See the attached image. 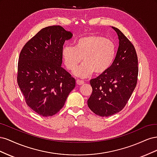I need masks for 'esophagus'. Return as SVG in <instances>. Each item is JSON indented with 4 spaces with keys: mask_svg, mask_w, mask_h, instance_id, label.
<instances>
[{
    "mask_svg": "<svg viewBox=\"0 0 157 157\" xmlns=\"http://www.w3.org/2000/svg\"><path fill=\"white\" fill-rule=\"evenodd\" d=\"M77 85H82V84H83L84 83V82L83 81V80H79V79H77Z\"/></svg>",
    "mask_w": 157,
    "mask_h": 157,
    "instance_id": "1",
    "label": "esophagus"
}]
</instances>
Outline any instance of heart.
<instances>
[{"label": "heart", "mask_w": 157, "mask_h": 157, "mask_svg": "<svg viewBox=\"0 0 157 157\" xmlns=\"http://www.w3.org/2000/svg\"><path fill=\"white\" fill-rule=\"evenodd\" d=\"M114 42L100 35H89L80 38L73 46L66 45L62 50L64 63L69 70H74L81 62L84 63L75 71L79 77H87L94 72L101 75L111 67L116 56Z\"/></svg>", "instance_id": "b5f03b06"}]
</instances>
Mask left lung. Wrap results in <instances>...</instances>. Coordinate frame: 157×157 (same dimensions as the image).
<instances>
[{"instance_id": "obj_1", "label": "left lung", "mask_w": 157, "mask_h": 157, "mask_svg": "<svg viewBox=\"0 0 157 157\" xmlns=\"http://www.w3.org/2000/svg\"><path fill=\"white\" fill-rule=\"evenodd\" d=\"M119 44L111 67L105 73L90 80L92 93L88 99L90 110L100 117H109L121 111L136 86L138 61L134 46L116 27Z\"/></svg>"}]
</instances>
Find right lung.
I'll use <instances>...</instances> for the list:
<instances>
[{
    "instance_id": "1",
    "label": "right lung",
    "mask_w": 157,
    "mask_h": 157,
    "mask_svg": "<svg viewBox=\"0 0 157 157\" xmlns=\"http://www.w3.org/2000/svg\"><path fill=\"white\" fill-rule=\"evenodd\" d=\"M72 36V33L59 25L46 27L20 52L19 87L28 106L40 116L58 113L75 87V79L61 67L63 46Z\"/></svg>"
}]
</instances>
